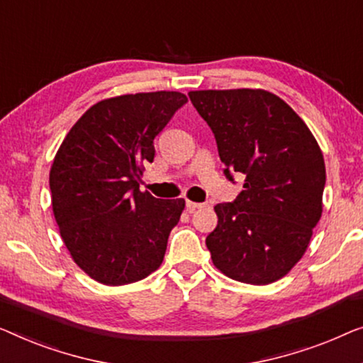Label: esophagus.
I'll return each instance as SVG.
<instances>
[{
    "label": "esophagus",
    "mask_w": 363,
    "mask_h": 363,
    "mask_svg": "<svg viewBox=\"0 0 363 363\" xmlns=\"http://www.w3.org/2000/svg\"><path fill=\"white\" fill-rule=\"evenodd\" d=\"M203 207V203H199V202H191V201H187L186 202V208H187V212H196L197 208H202Z\"/></svg>",
    "instance_id": "esophagus-1"
}]
</instances>
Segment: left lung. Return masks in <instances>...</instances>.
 Masks as SVG:
<instances>
[{"instance_id": "8db88e82", "label": "left lung", "mask_w": 363, "mask_h": 363, "mask_svg": "<svg viewBox=\"0 0 363 363\" xmlns=\"http://www.w3.org/2000/svg\"><path fill=\"white\" fill-rule=\"evenodd\" d=\"M189 99L216 136L223 174L245 177L233 202L213 207L212 262L237 281H277L303 257L323 213V151L296 111L267 90H197Z\"/></svg>"}]
</instances>
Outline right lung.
<instances>
[{"instance_id": "1", "label": "right lung", "mask_w": 363, "mask_h": 363, "mask_svg": "<svg viewBox=\"0 0 363 363\" xmlns=\"http://www.w3.org/2000/svg\"><path fill=\"white\" fill-rule=\"evenodd\" d=\"M187 96L121 95L90 106L67 133L49 174L52 211L74 262L95 281L120 286L156 272L184 199L140 191L155 138Z\"/></svg>"}]
</instances>
